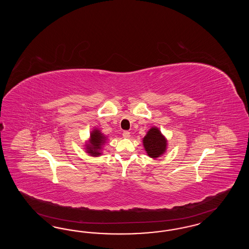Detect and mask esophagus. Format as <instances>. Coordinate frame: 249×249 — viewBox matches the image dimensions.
Wrapping results in <instances>:
<instances>
[{
  "label": "esophagus",
  "instance_id": "esophagus-1",
  "mask_svg": "<svg viewBox=\"0 0 249 249\" xmlns=\"http://www.w3.org/2000/svg\"><path fill=\"white\" fill-rule=\"evenodd\" d=\"M122 136H123V138H125V139H128V138L130 137V133H129L128 131H124V132L122 133Z\"/></svg>",
  "mask_w": 249,
  "mask_h": 249
}]
</instances>
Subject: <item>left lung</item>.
<instances>
[{
	"label": "left lung",
	"instance_id": "left-lung-1",
	"mask_svg": "<svg viewBox=\"0 0 249 249\" xmlns=\"http://www.w3.org/2000/svg\"><path fill=\"white\" fill-rule=\"evenodd\" d=\"M167 139L157 127H151L142 139L144 150L149 157L160 158L167 151Z\"/></svg>",
	"mask_w": 249,
	"mask_h": 249
}]
</instances>
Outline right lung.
<instances>
[{"label": "right lung", "instance_id": "right-lung-1", "mask_svg": "<svg viewBox=\"0 0 249 249\" xmlns=\"http://www.w3.org/2000/svg\"><path fill=\"white\" fill-rule=\"evenodd\" d=\"M90 139L89 142H87L85 144V150L88 154L93 157H98L102 154L101 150L103 146L105 145L107 140V137L104 135L99 128H94L93 130H91Z\"/></svg>", "mask_w": 249, "mask_h": 249}]
</instances>
